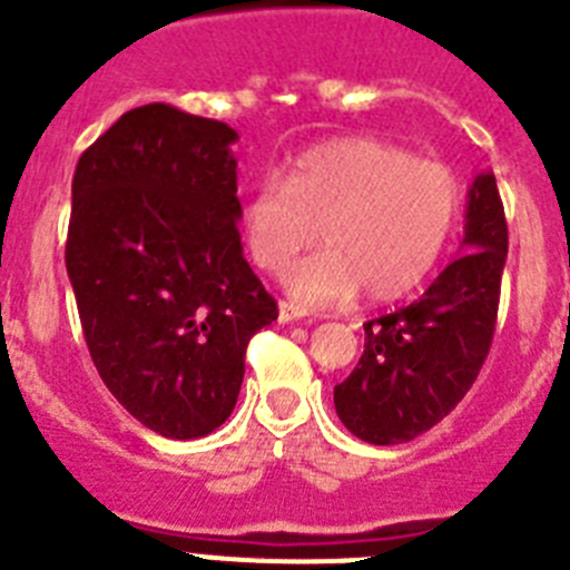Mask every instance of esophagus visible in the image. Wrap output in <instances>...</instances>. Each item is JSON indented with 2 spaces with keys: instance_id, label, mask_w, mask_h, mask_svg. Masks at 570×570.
<instances>
[{
  "instance_id": "esophagus-1",
  "label": "esophagus",
  "mask_w": 570,
  "mask_h": 570,
  "mask_svg": "<svg viewBox=\"0 0 570 570\" xmlns=\"http://www.w3.org/2000/svg\"><path fill=\"white\" fill-rule=\"evenodd\" d=\"M305 316V308L294 305V302H279V322H296Z\"/></svg>"
}]
</instances>
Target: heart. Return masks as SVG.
<instances>
[{
    "label": "heart",
    "mask_w": 570,
    "mask_h": 570,
    "mask_svg": "<svg viewBox=\"0 0 570 570\" xmlns=\"http://www.w3.org/2000/svg\"><path fill=\"white\" fill-rule=\"evenodd\" d=\"M454 170L380 139H336L305 150L285 179H265L242 208V228L262 271L288 274L316 242L328 248L291 274L288 291L308 305L365 291L385 302L407 294L445 254L460 223Z\"/></svg>",
    "instance_id": "1"
}]
</instances>
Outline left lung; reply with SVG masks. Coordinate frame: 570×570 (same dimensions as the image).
I'll list each match as a JSON object with an SVG mask.
<instances>
[{
  "label": "left lung",
  "instance_id": "1",
  "mask_svg": "<svg viewBox=\"0 0 570 570\" xmlns=\"http://www.w3.org/2000/svg\"><path fill=\"white\" fill-rule=\"evenodd\" d=\"M505 256V208L488 170L468 190L460 259L416 302L365 322V351L334 387L336 414L351 434L400 445L460 405L491 351Z\"/></svg>",
  "mask_w": 570,
  "mask_h": 570
}]
</instances>
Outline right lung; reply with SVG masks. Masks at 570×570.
<instances>
[{
	"instance_id": "right-lung-1",
	"label": "right lung",
	"mask_w": 570,
	"mask_h": 570,
	"mask_svg": "<svg viewBox=\"0 0 570 570\" xmlns=\"http://www.w3.org/2000/svg\"><path fill=\"white\" fill-rule=\"evenodd\" d=\"M236 130L154 102L73 174L68 265L90 360L130 416L196 440L230 416L250 336L279 316L242 256Z\"/></svg>"
}]
</instances>
